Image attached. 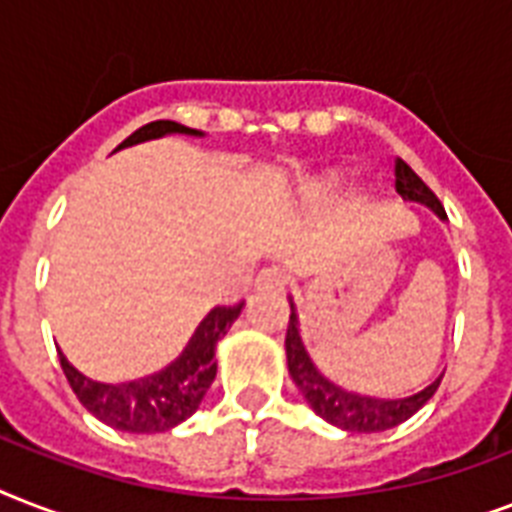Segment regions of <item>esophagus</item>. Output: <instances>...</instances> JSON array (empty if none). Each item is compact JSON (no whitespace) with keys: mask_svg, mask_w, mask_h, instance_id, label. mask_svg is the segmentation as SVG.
<instances>
[{"mask_svg":"<svg viewBox=\"0 0 512 512\" xmlns=\"http://www.w3.org/2000/svg\"><path fill=\"white\" fill-rule=\"evenodd\" d=\"M255 287L260 292H281L287 287V273L281 268H263V271L255 276Z\"/></svg>","mask_w":512,"mask_h":512,"instance_id":"1","label":"esophagus"}]
</instances>
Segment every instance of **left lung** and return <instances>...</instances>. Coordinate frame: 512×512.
Masks as SVG:
<instances>
[{
    "mask_svg": "<svg viewBox=\"0 0 512 512\" xmlns=\"http://www.w3.org/2000/svg\"><path fill=\"white\" fill-rule=\"evenodd\" d=\"M396 191L409 201H420L425 207H430L438 217H446L444 204L438 201V196L430 191L425 180L404 162L396 159ZM287 364L292 380L305 396V401L311 404V409L327 422L337 425L350 433H380V430L396 428L401 422H406L417 409L428 404L433 393L441 385V377L436 382H430L428 388L414 393L409 398H396V401H382V398H366L358 393H348V390L337 388L335 382H329L324 374L313 366L308 350H305L303 340H300V329H297V313L292 305L287 327Z\"/></svg>",
    "mask_w": 512,
    "mask_h": 512,
    "instance_id": "8db88e82",
    "label": "left lung"
}]
</instances>
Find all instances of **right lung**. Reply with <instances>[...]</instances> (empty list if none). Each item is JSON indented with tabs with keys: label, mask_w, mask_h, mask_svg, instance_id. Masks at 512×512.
I'll return each mask as SVG.
<instances>
[{
	"label": "right lung",
	"mask_w": 512,
	"mask_h": 512,
	"mask_svg": "<svg viewBox=\"0 0 512 512\" xmlns=\"http://www.w3.org/2000/svg\"><path fill=\"white\" fill-rule=\"evenodd\" d=\"M167 132L199 135V132L188 130L183 124L159 119V122H151L132 132L119 148L135 146V143H143V140L151 138H162ZM241 305L244 303L212 308L207 313V319L196 327L180 358L172 361L162 372L143 377V380L122 382V385L92 382L84 374L76 372L74 366L66 361V356L58 350L60 366H63V374H66L68 385L76 393V398L100 422H106L116 430H127V433H164V430L175 428L183 420H188L199 409L201 398L215 380L217 340L236 321V316L241 313Z\"/></svg>",
	"instance_id": "add662e5"
}]
</instances>
